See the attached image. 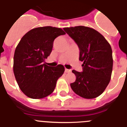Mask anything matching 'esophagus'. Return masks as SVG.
Returning <instances> with one entry per match:
<instances>
[{"instance_id": "34e87169", "label": "esophagus", "mask_w": 127, "mask_h": 127, "mask_svg": "<svg viewBox=\"0 0 127 127\" xmlns=\"http://www.w3.org/2000/svg\"><path fill=\"white\" fill-rule=\"evenodd\" d=\"M65 72H67V73L70 72H71V70H70V69H67V68H65Z\"/></svg>"}]
</instances>
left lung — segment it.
Instances as JSON below:
<instances>
[{
    "mask_svg": "<svg viewBox=\"0 0 127 127\" xmlns=\"http://www.w3.org/2000/svg\"><path fill=\"white\" fill-rule=\"evenodd\" d=\"M64 30L77 45L82 71L73 70L76 80L70 84L73 91L86 99L101 95L111 79L112 50L104 37L95 30L86 26L65 28Z\"/></svg>",
    "mask_w": 127,
    "mask_h": 127,
    "instance_id": "1",
    "label": "left lung"
}]
</instances>
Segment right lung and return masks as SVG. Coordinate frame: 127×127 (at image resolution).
<instances>
[{
  "label": "right lung",
  "instance_id": "right-lung-1",
  "mask_svg": "<svg viewBox=\"0 0 127 127\" xmlns=\"http://www.w3.org/2000/svg\"><path fill=\"white\" fill-rule=\"evenodd\" d=\"M61 28L45 26L32 29L21 38L15 50L13 70L21 90L28 97L41 99L52 94L65 68L46 65L53 41L65 34Z\"/></svg>",
  "mask_w": 127,
  "mask_h": 127
}]
</instances>
